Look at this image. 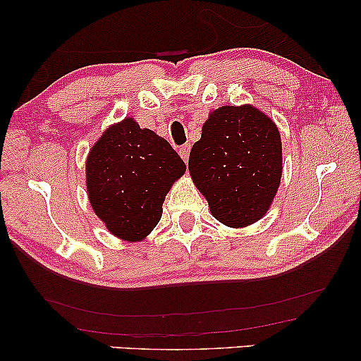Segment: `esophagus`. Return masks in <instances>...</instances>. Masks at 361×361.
Returning a JSON list of instances; mask_svg holds the SVG:
<instances>
[{
	"mask_svg": "<svg viewBox=\"0 0 361 361\" xmlns=\"http://www.w3.org/2000/svg\"><path fill=\"white\" fill-rule=\"evenodd\" d=\"M179 154H180V157L182 159H184L185 162L189 161V154H190V145H184L179 149Z\"/></svg>",
	"mask_w": 361,
	"mask_h": 361,
	"instance_id": "1",
	"label": "esophagus"
}]
</instances>
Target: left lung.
<instances>
[{
    "instance_id": "1",
    "label": "left lung",
    "mask_w": 361,
    "mask_h": 361,
    "mask_svg": "<svg viewBox=\"0 0 361 361\" xmlns=\"http://www.w3.org/2000/svg\"><path fill=\"white\" fill-rule=\"evenodd\" d=\"M189 171L216 220L231 228L255 224L268 212L283 176L278 126L251 105L216 108L192 146Z\"/></svg>"
}]
</instances>
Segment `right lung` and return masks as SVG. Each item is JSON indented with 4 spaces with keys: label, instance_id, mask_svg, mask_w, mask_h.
Instances as JSON below:
<instances>
[{
    "label": "right lung",
    "instance_id": "1",
    "mask_svg": "<svg viewBox=\"0 0 361 361\" xmlns=\"http://www.w3.org/2000/svg\"><path fill=\"white\" fill-rule=\"evenodd\" d=\"M85 171L88 200L108 231L141 241L159 224L167 192L185 164L164 137L125 118L93 145Z\"/></svg>",
    "mask_w": 361,
    "mask_h": 361
}]
</instances>
